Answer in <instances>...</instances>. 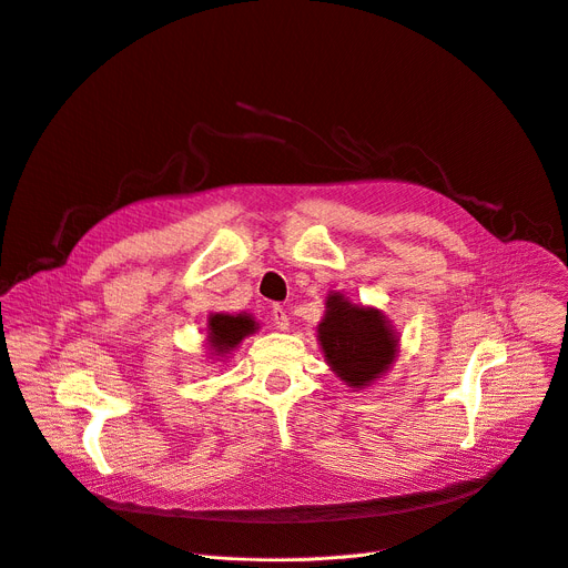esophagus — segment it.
<instances>
[{"label":"esophagus","mask_w":568,"mask_h":568,"mask_svg":"<svg viewBox=\"0 0 568 568\" xmlns=\"http://www.w3.org/2000/svg\"><path fill=\"white\" fill-rule=\"evenodd\" d=\"M273 323H275V327H277L280 332H286V329L291 327V318H288V314L280 307V304H277V307H273Z\"/></svg>","instance_id":"34e87169"}]
</instances>
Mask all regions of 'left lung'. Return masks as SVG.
Returning a JSON list of instances; mask_svg holds the SVG:
<instances>
[{"mask_svg": "<svg viewBox=\"0 0 568 568\" xmlns=\"http://www.w3.org/2000/svg\"><path fill=\"white\" fill-rule=\"evenodd\" d=\"M316 332L327 366L355 390L386 375L400 353V334L384 312L355 304L343 293L327 295Z\"/></svg>", "mask_w": 568, "mask_h": 568, "instance_id": "1", "label": "left lung"}]
</instances>
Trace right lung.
<instances>
[{
    "mask_svg": "<svg viewBox=\"0 0 568 568\" xmlns=\"http://www.w3.org/2000/svg\"><path fill=\"white\" fill-rule=\"evenodd\" d=\"M258 329V323L252 314H211L206 318V347L211 359L223 362L230 357L236 347L243 343L245 336L254 334Z\"/></svg>",
    "mask_w": 568,
    "mask_h": 568,
    "instance_id": "right-lung-1",
    "label": "right lung"
}]
</instances>
